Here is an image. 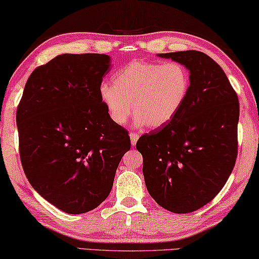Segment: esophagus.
Listing matches in <instances>:
<instances>
[{
  "label": "esophagus",
  "instance_id": "34e87169",
  "mask_svg": "<svg viewBox=\"0 0 259 259\" xmlns=\"http://www.w3.org/2000/svg\"><path fill=\"white\" fill-rule=\"evenodd\" d=\"M130 137H131V143H132V146L137 145V141L139 139V134L138 133H131Z\"/></svg>",
  "mask_w": 259,
  "mask_h": 259
}]
</instances>
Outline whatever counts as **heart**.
<instances>
[{
	"instance_id": "1",
	"label": "heart",
	"mask_w": 259,
	"mask_h": 259,
	"mask_svg": "<svg viewBox=\"0 0 259 259\" xmlns=\"http://www.w3.org/2000/svg\"><path fill=\"white\" fill-rule=\"evenodd\" d=\"M190 88V71L182 63L134 60L114 74L113 84L103 83L99 95L114 124H126L134 111L138 125L157 128L177 116Z\"/></svg>"
}]
</instances>
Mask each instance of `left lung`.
Listing matches in <instances>:
<instances>
[{"label": "left lung", "mask_w": 259, "mask_h": 259, "mask_svg": "<svg viewBox=\"0 0 259 259\" xmlns=\"http://www.w3.org/2000/svg\"><path fill=\"white\" fill-rule=\"evenodd\" d=\"M190 70L191 88L172 120L139 139L147 190L161 207L194 212L224 188L237 157L240 104L225 71L207 54H157Z\"/></svg>", "instance_id": "left-lung-1"}]
</instances>
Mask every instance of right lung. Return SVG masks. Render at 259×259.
Segmentation results:
<instances>
[{
  "mask_svg": "<svg viewBox=\"0 0 259 259\" xmlns=\"http://www.w3.org/2000/svg\"><path fill=\"white\" fill-rule=\"evenodd\" d=\"M110 71L106 54H61L35 68L19 102V156L33 189L69 214L96 208L131 149L128 132L114 124L99 88Z\"/></svg>",
  "mask_w": 259,
  "mask_h": 259,
  "instance_id": "1",
  "label": "right lung"
}]
</instances>
